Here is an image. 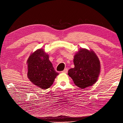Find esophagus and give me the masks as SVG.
I'll return each instance as SVG.
<instances>
[{
    "label": "esophagus",
    "instance_id": "34e87169",
    "mask_svg": "<svg viewBox=\"0 0 123 123\" xmlns=\"http://www.w3.org/2000/svg\"><path fill=\"white\" fill-rule=\"evenodd\" d=\"M62 73H67L68 72V69L66 68L64 69V70H63L62 71Z\"/></svg>",
    "mask_w": 123,
    "mask_h": 123
}]
</instances>
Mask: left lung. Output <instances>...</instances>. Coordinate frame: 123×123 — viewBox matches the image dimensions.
Instances as JSON below:
<instances>
[{
	"label": "left lung",
	"instance_id": "8db88e82",
	"mask_svg": "<svg viewBox=\"0 0 123 123\" xmlns=\"http://www.w3.org/2000/svg\"><path fill=\"white\" fill-rule=\"evenodd\" d=\"M73 62L74 68L69 69L68 74L76 86L84 89L96 82L100 71V64L93 51L80 49L74 56Z\"/></svg>",
	"mask_w": 123,
	"mask_h": 123
}]
</instances>
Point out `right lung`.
<instances>
[{
    "label": "right lung",
    "instance_id": "right-lung-1",
    "mask_svg": "<svg viewBox=\"0 0 123 123\" xmlns=\"http://www.w3.org/2000/svg\"><path fill=\"white\" fill-rule=\"evenodd\" d=\"M27 64L28 79L40 89L50 88L59 74L54 70L49 55L43 49H37L31 53Z\"/></svg>",
    "mask_w": 123,
    "mask_h": 123
}]
</instances>
